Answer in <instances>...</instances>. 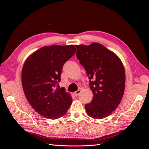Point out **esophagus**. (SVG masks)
Segmentation results:
<instances>
[{
  "instance_id": "esophagus-1",
  "label": "esophagus",
  "mask_w": 149,
  "mask_h": 149,
  "mask_svg": "<svg viewBox=\"0 0 149 149\" xmlns=\"http://www.w3.org/2000/svg\"><path fill=\"white\" fill-rule=\"evenodd\" d=\"M80 93H81V91H80V90H78V91H75V92L74 93V95H75L76 96H78Z\"/></svg>"
}]
</instances>
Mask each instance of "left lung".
<instances>
[{"label": "left lung", "mask_w": 149, "mask_h": 149, "mask_svg": "<svg viewBox=\"0 0 149 149\" xmlns=\"http://www.w3.org/2000/svg\"><path fill=\"white\" fill-rule=\"evenodd\" d=\"M74 46L93 94L92 101L85 105L86 111L94 119L105 118L118 107L124 95L125 74L123 63L100 43Z\"/></svg>", "instance_id": "obj_1"}]
</instances>
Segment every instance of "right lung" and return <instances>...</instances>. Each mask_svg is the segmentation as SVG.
I'll return each mask as SVG.
<instances>
[{"label": "right lung", "instance_id": "obj_1", "mask_svg": "<svg viewBox=\"0 0 149 149\" xmlns=\"http://www.w3.org/2000/svg\"><path fill=\"white\" fill-rule=\"evenodd\" d=\"M72 45L45 46L26 58L22 71V84L26 100L38 113L56 119L69 109L72 97L59 82L65 63L74 55Z\"/></svg>", "mask_w": 149, "mask_h": 149}]
</instances>
